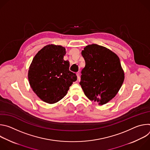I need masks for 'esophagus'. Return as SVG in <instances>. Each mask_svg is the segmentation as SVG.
Instances as JSON below:
<instances>
[{
	"label": "esophagus",
	"instance_id": "34e87169",
	"mask_svg": "<svg viewBox=\"0 0 150 150\" xmlns=\"http://www.w3.org/2000/svg\"><path fill=\"white\" fill-rule=\"evenodd\" d=\"M76 76H77L78 79H79V78H80V74H79V72H77V73H76Z\"/></svg>",
	"mask_w": 150,
	"mask_h": 150
}]
</instances>
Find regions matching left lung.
<instances>
[{
	"mask_svg": "<svg viewBox=\"0 0 150 150\" xmlns=\"http://www.w3.org/2000/svg\"><path fill=\"white\" fill-rule=\"evenodd\" d=\"M81 54L85 66L79 84L91 101L104 104L115 97L123 82L120 59L110 50L96 44L87 46Z\"/></svg>",
	"mask_w": 150,
	"mask_h": 150,
	"instance_id": "left-lung-1",
	"label": "left lung"
}]
</instances>
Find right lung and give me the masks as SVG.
<instances>
[{"label":"right lung","mask_w":150,"mask_h":150,"mask_svg":"<svg viewBox=\"0 0 150 150\" xmlns=\"http://www.w3.org/2000/svg\"><path fill=\"white\" fill-rule=\"evenodd\" d=\"M66 49L49 45L36 54L28 70L29 83L33 91L43 101L53 104L65 97L77 79L69 71V62L64 60Z\"/></svg>","instance_id":"1"}]
</instances>
